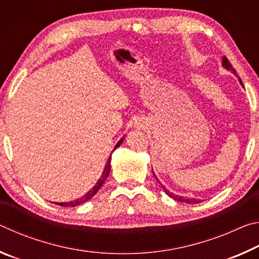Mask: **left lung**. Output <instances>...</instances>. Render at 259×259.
Returning a JSON list of instances; mask_svg holds the SVG:
<instances>
[{
	"label": "left lung",
	"instance_id": "left-lung-1",
	"mask_svg": "<svg viewBox=\"0 0 259 259\" xmlns=\"http://www.w3.org/2000/svg\"><path fill=\"white\" fill-rule=\"evenodd\" d=\"M222 66L224 67V68H226V69H229V71H232L233 72L235 75H236V72H235V69L232 67V65H231V63L229 61V59L226 58V57H223V59H222ZM239 82H240V84L243 87V83H242V81H241V78H239ZM153 170V169H152ZM154 174V172H153ZM154 176H155V174H154ZM155 178L157 179V177L155 176ZM157 182H159V179H157ZM160 183V182H159ZM160 185L162 186V190H163V192H165V194L168 195V196H170V198L171 199H174V200H176V201H178V202H186V203H191V204H194V203H200L201 202V200H199V199H194V198H186V196H182V195H177V194H175V193H172V192H170L169 190H166L165 188V186H163L162 185V184L160 183Z\"/></svg>",
	"mask_w": 259,
	"mask_h": 259
}]
</instances>
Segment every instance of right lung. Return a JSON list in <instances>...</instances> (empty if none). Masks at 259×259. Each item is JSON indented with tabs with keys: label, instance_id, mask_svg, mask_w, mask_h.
I'll use <instances>...</instances> for the list:
<instances>
[{
	"label": "right lung",
	"instance_id": "obj_1",
	"mask_svg": "<svg viewBox=\"0 0 259 259\" xmlns=\"http://www.w3.org/2000/svg\"><path fill=\"white\" fill-rule=\"evenodd\" d=\"M123 139L124 137H122L119 142H117V144L115 145V147H114V150H116L117 147H119L122 143H123ZM113 150V151H114ZM111 160H112V155L108 156L107 159V162L106 164H105V168L103 170V174L102 176H100V178L97 181V183L95 184V186L91 188V190L89 192H87L84 195L81 196V198H78L76 200H73V201H69V202H52L55 204H58V205H61V207H76V205L81 204V203H84L87 202V201H89L90 199H93V196L96 194L99 191V188L103 186V184L105 183V181H106L108 175H109V171H111Z\"/></svg>",
	"mask_w": 259,
	"mask_h": 259
}]
</instances>
